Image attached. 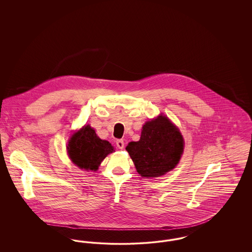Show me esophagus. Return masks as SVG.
<instances>
[{"label":"esophagus","mask_w":252,"mask_h":252,"mask_svg":"<svg viewBox=\"0 0 252 252\" xmlns=\"http://www.w3.org/2000/svg\"><path fill=\"white\" fill-rule=\"evenodd\" d=\"M116 144H117V146H118V148H120V149H123L124 148V146H125V143H124V140H117L116 141Z\"/></svg>","instance_id":"obj_1"}]
</instances>
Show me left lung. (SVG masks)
I'll return each mask as SVG.
<instances>
[{
	"instance_id": "obj_1",
	"label": "left lung",
	"mask_w": 252,
	"mask_h": 252,
	"mask_svg": "<svg viewBox=\"0 0 252 252\" xmlns=\"http://www.w3.org/2000/svg\"><path fill=\"white\" fill-rule=\"evenodd\" d=\"M137 172L144 178L163 176L179 163L183 152V138L165 116L148 121L139 142L126 147Z\"/></svg>"
}]
</instances>
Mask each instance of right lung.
<instances>
[{
  "label": "right lung",
  "mask_w": 252,
  "mask_h": 252,
  "mask_svg": "<svg viewBox=\"0 0 252 252\" xmlns=\"http://www.w3.org/2000/svg\"><path fill=\"white\" fill-rule=\"evenodd\" d=\"M67 148L74 164L91 171H96L102 160L114 151L113 146L101 140L89 125L72 135Z\"/></svg>",
  "instance_id": "1"
}]
</instances>
